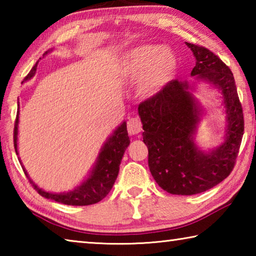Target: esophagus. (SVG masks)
<instances>
[{
    "instance_id": "1",
    "label": "esophagus",
    "mask_w": 256,
    "mask_h": 256,
    "mask_svg": "<svg viewBox=\"0 0 256 256\" xmlns=\"http://www.w3.org/2000/svg\"><path fill=\"white\" fill-rule=\"evenodd\" d=\"M142 131V123L138 118H132L128 122V132L130 136H136Z\"/></svg>"
}]
</instances>
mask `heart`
<instances>
[{
	"label": "heart",
	"mask_w": 256,
	"mask_h": 256,
	"mask_svg": "<svg viewBox=\"0 0 256 256\" xmlns=\"http://www.w3.org/2000/svg\"><path fill=\"white\" fill-rule=\"evenodd\" d=\"M176 66V56L172 50L157 45H141L125 53L120 72L128 78L142 74L141 92L152 96L172 79Z\"/></svg>",
	"instance_id": "b5f03b06"
}]
</instances>
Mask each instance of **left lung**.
Wrapping results in <instances>:
<instances>
[{"instance_id":"left-lung-1","label":"left lung","mask_w":256,"mask_h":256,"mask_svg":"<svg viewBox=\"0 0 256 256\" xmlns=\"http://www.w3.org/2000/svg\"><path fill=\"white\" fill-rule=\"evenodd\" d=\"M186 45L196 60L190 76L214 84L222 94L227 126L218 148L209 152L198 148L194 136L202 110L188 81L172 80L138 105L151 175L164 190L176 196L202 193L228 177L244 134V116L230 68L206 47Z\"/></svg>"}]
</instances>
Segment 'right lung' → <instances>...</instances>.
Masks as SVG:
<instances>
[{"mask_svg":"<svg viewBox=\"0 0 256 256\" xmlns=\"http://www.w3.org/2000/svg\"><path fill=\"white\" fill-rule=\"evenodd\" d=\"M50 52V50H48ZM46 52L45 54L48 53ZM44 54V55H45ZM38 62L24 78V81L30 80L36 73ZM19 106V105H18ZM18 123H19V110L16 112V118L14 123V142L16 154H18ZM130 144V138L126 128V122H123L115 130L114 133L108 138V140L102 146L92 172L84 182L70 192L66 193H50L42 190L30 180L27 170L22 166L26 176L32 183V188L37 190L38 194L46 198L63 203L68 206H90L102 201L105 198L114 185L120 172V164L122 162L123 154Z\"/></svg>","mask_w":256,"mask_h":256,"instance_id":"right-lung-1","label":"right lung"}]
</instances>
